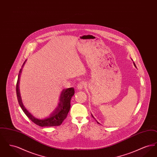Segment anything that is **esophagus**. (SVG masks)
Returning a JSON list of instances; mask_svg holds the SVG:
<instances>
[{"instance_id":"1","label":"esophagus","mask_w":157,"mask_h":157,"mask_svg":"<svg viewBox=\"0 0 157 157\" xmlns=\"http://www.w3.org/2000/svg\"><path fill=\"white\" fill-rule=\"evenodd\" d=\"M83 88H84V84H83V83H82V82L79 83L78 85H77V89H78V90H82Z\"/></svg>"}]
</instances>
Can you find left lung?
<instances>
[{"instance_id":"left-lung-1","label":"left lung","mask_w":157,"mask_h":157,"mask_svg":"<svg viewBox=\"0 0 157 157\" xmlns=\"http://www.w3.org/2000/svg\"><path fill=\"white\" fill-rule=\"evenodd\" d=\"M134 65H135V63H134ZM135 67H136V66H135ZM98 124H99V123H98Z\"/></svg>"}]
</instances>
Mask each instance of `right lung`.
<instances>
[{
	"instance_id": "1",
	"label": "right lung",
	"mask_w": 157,
	"mask_h": 157,
	"mask_svg": "<svg viewBox=\"0 0 157 157\" xmlns=\"http://www.w3.org/2000/svg\"><path fill=\"white\" fill-rule=\"evenodd\" d=\"M26 60L24 62L22 68L21 69L18 78L16 83V95L18 100L19 104L21 106L23 111L26 114V115L30 119L33 123L36 124L40 127H54V126H59L61 125L62 122L67 117V113L69 111L71 107V99L74 96L75 94V90L74 88H70L62 90L59 98V103L58 104V107L55 109V110L51 113V115L47 118L44 120H38L35 118L32 115H31L28 112L25 106H23L22 102V99L21 98L20 92H19V80L20 76L21 74L22 67Z\"/></svg>"
}]
</instances>
